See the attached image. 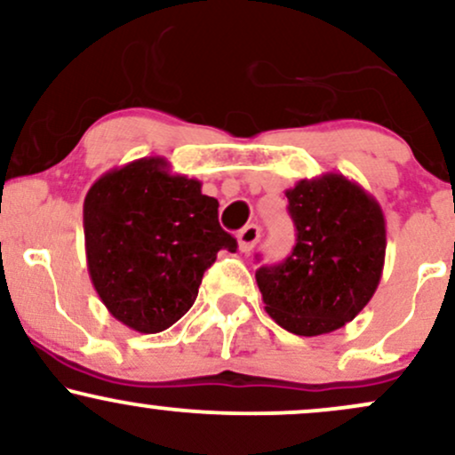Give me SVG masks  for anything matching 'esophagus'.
<instances>
[{"mask_svg":"<svg viewBox=\"0 0 455 455\" xmlns=\"http://www.w3.org/2000/svg\"><path fill=\"white\" fill-rule=\"evenodd\" d=\"M259 239H260V228L257 224H248V227H243L242 231L237 233L239 250H242V252H250V250L259 243Z\"/></svg>","mask_w":455,"mask_h":455,"instance_id":"1","label":"esophagus"}]
</instances>
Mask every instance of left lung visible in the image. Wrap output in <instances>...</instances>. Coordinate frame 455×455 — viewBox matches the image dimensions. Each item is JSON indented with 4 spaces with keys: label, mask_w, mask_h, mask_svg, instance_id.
Listing matches in <instances>:
<instances>
[{
    "label": "left lung",
    "mask_w": 455,
    "mask_h": 455,
    "mask_svg": "<svg viewBox=\"0 0 455 455\" xmlns=\"http://www.w3.org/2000/svg\"><path fill=\"white\" fill-rule=\"evenodd\" d=\"M284 195L297 239L282 263L257 271L265 310L297 336L336 331L377 293L387 248L383 210L342 173L301 180Z\"/></svg>",
    "instance_id": "obj_1"
}]
</instances>
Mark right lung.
Segmentation results:
<instances>
[{
  "mask_svg": "<svg viewBox=\"0 0 455 455\" xmlns=\"http://www.w3.org/2000/svg\"><path fill=\"white\" fill-rule=\"evenodd\" d=\"M87 271L119 323L158 333L190 310L203 274L237 242L218 222L201 181L171 173L160 156L139 158L93 181L83 203Z\"/></svg>",
  "mask_w": 455,
  "mask_h": 455,
  "instance_id": "obj_1",
  "label": "right lung"
}]
</instances>
